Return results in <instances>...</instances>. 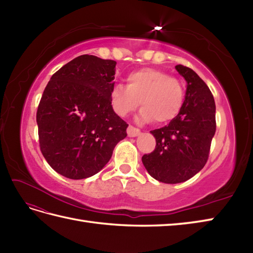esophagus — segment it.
Instances as JSON below:
<instances>
[{
	"mask_svg": "<svg viewBox=\"0 0 253 253\" xmlns=\"http://www.w3.org/2000/svg\"><path fill=\"white\" fill-rule=\"evenodd\" d=\"M127 133H128V137H137L140 135V130H139L138 128H135L129 125L127 128Z\"/></svg>",
	"mask_w": 253,
	"mask_h": 253,
	"instance_id": "1",
	"label": "esophagus"
}]
</instances>
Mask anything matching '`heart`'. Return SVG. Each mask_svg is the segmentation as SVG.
Here are the masks:
<instances>
[{"mask_svg": "<svg viewBox=\"0 0 253 253\" xmlns=\"http://www.w3.org/2000/svg\"><path fill=\"white\" fill-rule=\"evenodd\" d=\"M126 85L115 84L110 92L112 109L125 117L135 111L139 102L142 110L138 121L169 123L178 115L184 104L185 91L178 79L155 68H142L127 76Z\"/></svg>", "mask_w": 253, "mask_h": 253, "instance_id": "b5f03b06", "label": "heart"}]
</instances>
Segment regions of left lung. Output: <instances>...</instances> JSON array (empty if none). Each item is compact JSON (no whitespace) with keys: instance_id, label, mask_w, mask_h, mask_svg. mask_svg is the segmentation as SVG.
<instances>
[{"instance_id":"8db88e82","label":"left lung","mask_w":253,"mask_h":253,"mask_svg":"<svg viewBox=\"0 0 253 253\" xmlns=\"http://www.w3.org/2000/svg\"><path fill=\"white\" fill-rule=\"evenodd\" d=\"M175 68L187 83L184 104L169 125L150 131L157 146L142 157L148 173L165 184L184 182L203 169L216 129L215 102L207 84L189 67Z\"/></svg>"}]
</instances>
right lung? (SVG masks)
Returning <instances> with one entry per match:
<instances>
[{
	"label": "right lung",
	"instance_id": "1",
	"mask_svg": "<svg viewBox=\"0 0 253 253\" xmlns=\"http://www.w3.org/2000/svg\"><path fill=\"white\" fill-rule=\"evenodd\" d=\"M116 62L80 55L53 75L37 111L41 152L58 174L93 176L126 138L128 124L113 111Z\"/></svg>",
	"mask_w": 253,
	"mask_h": 253
}]
</instances>
